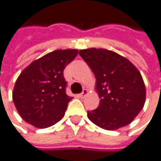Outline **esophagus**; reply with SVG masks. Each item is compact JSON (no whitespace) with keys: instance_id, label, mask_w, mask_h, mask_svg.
<instances>
[{"instance_id":"34e87169","label":"esophagus","mask_w":161,"mask_h":161,"mask_svg":"<svg viewBox=\"0 0 161 161\" xmlns=\"http://www.w3.org/2000/svg\"><path fill=\"white\" fill-rule=\"evenodd\" d=\"M87 93H88V90L86 89V88H84V89H83V91H82V93H81V94H79L78 96H79L80 97H85V96H86Z\"/></svg>"}]
</instances>
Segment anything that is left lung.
I'll return each mask as SVG.
<instances>
[{
	"instance_id": "8db88e82",
	"label": "left lung",
	"mask_w": 161,
	"mask_h": 161,
	"mask_svg": "<svg viewBox=\"0 0 161 161\" xmlns=\"http://www.w3.org/2000/svg\"><path fill=\"white\" fill-rule=\"evenodd\" d=\"M97 80L100 102L87 111L90 120L100 128L115 130L128 125L142 110L146 88L140 73L127 58L106 49L79 51Z\"/></svg>"
}]
</instances>
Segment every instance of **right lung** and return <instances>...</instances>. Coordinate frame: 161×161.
<instances>
[{"label": "right lung", "instance_id": "1", "mask_svg": "<svg viewBox=\"0 0 161 161\" xmlns=\"http://www.w3.org/2000/svg\"><path fill=\"white\" fill-rule=\"evenodd\" d=\"M77 50H55L33 61L15 83L13 100L20 116L38 128L51 127L64 116L72 99L65 93L64 69Z\"/></svg>", "mask_w": 161, "mask_h": 161}]
</instances>
